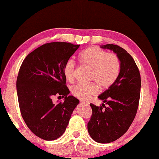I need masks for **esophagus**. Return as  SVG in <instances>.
Returning a JSON list of instances; mask_svg holds the SVG:
<instances>
[{
  "label": "esophagus",
  "mask_w": 159,
  "mask_h": 159,
  "mask_svg": "<svg viewBox=\"0 0 159 159\" xmlns=\"http://www.w3.org/2000/svg\"><path fill=\"white\" fill-rule=\"evenodd\" d=\"M80 102L81 103V104H89V103H88V102H85V101H83V100H80Z\"/></svg>",
  "instance_id": "obj_1"
}]
</instances>
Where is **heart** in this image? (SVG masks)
I'll return each mask as SVG.
<instances>
[{
    "mask_svg": "<svg viewBox=\"0 0 159 159\" xmlns=\"http://www.w3.org/2000/svg\"><path fill=\"white\" fill-rule=\"evenodd\" d=\"M79 61L83 66L92 69L91 79L102 88H108L113 85L120 75L121 63L118 57L113 53H108L98 47H89L80 53ZM75 63L72 59L66 61L63 73L66 79L70 83L74 80ZM97 84H79L72 89V95L82 100H88L98 93Z\"/></svg>",
    "mask_w": 159,
    "mask_h": 159,
    "instance_id": "1",
    "label": "heart"
}]
</instances>
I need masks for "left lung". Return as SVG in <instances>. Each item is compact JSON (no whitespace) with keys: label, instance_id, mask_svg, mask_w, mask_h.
<instances>
[{"label":"left lung","instance_id":"8db88e82","mask_svg":"<svg viewBox=\"0 0 159 159\" xmlns=\"http://www.w3.org/2000/svg\"><path fill=\"white\" fill-rule=\"evenodd\" d=\"M101 48L117 54L121 70L113 85L98 96L107 107L104 104L100 107L90 104L92 115L87 129L94 141L107 143L122 136L135 117L140 98L141 76L135 61L126 50L115 44Z\"/></svg>","mask_w":159,"mask_h":159}]
</instances>
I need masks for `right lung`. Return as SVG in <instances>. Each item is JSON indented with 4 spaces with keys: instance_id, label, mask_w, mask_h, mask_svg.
I'll list each match as a JSON object with an SVG mask.
<instances>
[{
    "instance_id": "add662e5",
    "label": "right lung",
    "mask_w": 159,
    "mask_h": 159,
    "mask_svg": "<svg viewBox=\"0 0 159 159\" xmlns=\"http://www.w3.org/2000/svg\"><path fill=\"white\" fill-rule=\"evenodd\" d=\"M79 46L68 42L45 43L29 53L20 67L16 87L20 112L26 126L42 139L61 136L79 103L75 97L67 96L70 90L63 73L64 64ZM54 95L64 97V102L54 103Z\"/></svg>"
}]
</instances>
